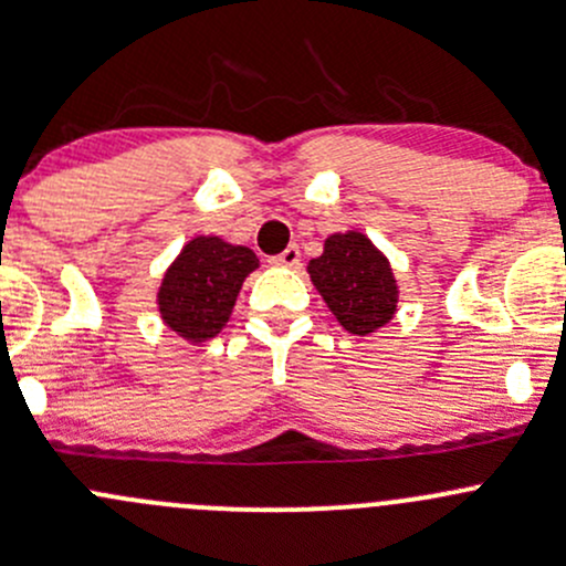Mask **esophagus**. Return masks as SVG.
I'll use <instances>...</instances> for the list:
<instances>
[{
  "instance_id": "obj_1",
  "label": "esophagus",
  "mask_w": 566,
  "mask_h": 566,
  "mask_svg": "<svg viewBox=\"0 0 566 566\" xmlns=\"http://www.w3.org/2000/svg\"><path fill=\"white\" fill-rule=\"evenodd\" d=\"M273 265H282V268H298L301 263V249L295 247V243H290L287 249H284L282 254H276V258H271Z\"/></svg>"
}]
</instances>
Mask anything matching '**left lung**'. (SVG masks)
<instances>
[{
    "label": "left lung",
    "instance_id": "1",
    "mask_svg": "<svg viewBox=\"0 0 566 566\" xmlns=\"http://www.w3.org/2000/svg\"><path fill=\"white\" fill-rule=\"evenodd\" d=\"M314 287L349 333H374L396 314L398 287L388 260L363 233L331 235L308 263Z\"/></svg>",
    "mask_w": 566,
    "mask_h": 566
}]
</instances>
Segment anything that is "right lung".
<instances>
[{"label": "right lung", "mask_w": 566, "mask_h": 566, "mask_svg": "<svg viewBox=\"0 0 566 566\" xmlns=\"http://www.w3.org/2000/svg\"><path fill=\"white\" fill-rule=\"evenodd\" d=\"M258 268L252 249L200 235L181 249L159 287V312L187 342L213 338L233 312L243 279Z\"/></svg>", "instance_id": "add662e5"}]
</instances>
